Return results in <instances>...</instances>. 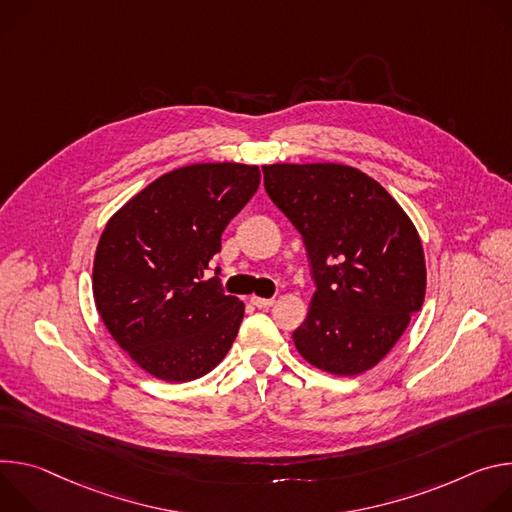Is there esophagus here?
I'll return each instance as SVG.
<instances>
[{
	"instance_id": "1",
	"label": "esophagus",
	"mask_w": 512,
	"mask_h": 512,
	"mask_svg": "<svg viewBox=\"0 0 512 512\" xmlns=\"http://www.w3.org/2000/svg\"><path fill=\"white\" fill-rule=\"evenodd\" d=\"M250 303L254 305V307H258V309H268V307H272L274 305V299H262V297H250Z\"/></svg>"
}]
</instances>
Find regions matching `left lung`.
<instances>
[{
    "label": "left lung",
    "mask_w": 512,
    "mask_h": 512,
    "mask_svg": "<svg viewBox=\"0 0 512 512\" xmlns=\"http://www.w3.org/2000/svg\"><path fill=\"white\" fill-rule=\"evenodd\" d=\"M264 187L303 236L317 291L293 333L299 354L335 376L374 368L423 307L417 227L362 170L335 162L266 164Z\"/></svg>",
    "instance_id": "left-lung-1"
}]
</instances>
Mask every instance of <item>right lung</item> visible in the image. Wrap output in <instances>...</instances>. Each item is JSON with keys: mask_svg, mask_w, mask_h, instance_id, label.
Masks as SVG:
<instances>
[{"mask_svg": "<svg viewBox=\"0 0 512 512\" xmlns=\"http://www.w3.org/2000/svg\"><path fill=\"white\" fill-rule=\"evenodd\" d=\"M258 185L254 164H191L158 177L107 221L93 260L95 307L148 374L195 380L230 352L244 303L205 270Z\"/></svg>", "mask_w": 512, "mask_h": 512, "instance_id": "1", "label": "right lung"}]
</instances>
